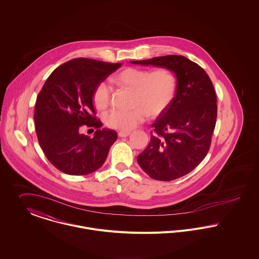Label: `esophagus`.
I'll return each mask as SVG.
<instances>
[{
  "instance_id": "1",
  "label": "esophagus",
  "mask_w": 259,
  "mask_h": 259,
  "mask_svg": "<svg viewBox=\"0 0 259 259\" xmlns=\"http://www.w3.org/2000/svg\"><path fill=\"white\" fill-rule=\"evenodd\" d=\"M129 135H130V132H129V131H119V132H118V136L121 137V138L127 137V136H129Z\"/></svg>"
}]
</instances>
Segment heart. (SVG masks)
Segmentation results:
<instances>
[{
  "label": "heart",
  "mask_w": 259,
  "mask_h": 259,
  "mask_svg": "<svg viewBox=\"0 0 259 259\" xmlns=\"http://www.w3.org/2000/svg\"><path fill=\"white\" fill-rule=\"evenodd\" d=\"M117 85L133 89L132 109H112L105 113V124L113 129L130 131L150 115H159L172 102L177 89V80L166 68L148 71L142 68L127 67L113 77ZM110 88L100 82L93 92V104L98 110L105 109L110 101Z\"/></svg>",
  "instance_id": "heart-1"
}]
</instances>
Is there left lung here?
Here are the masks:
<instances>
[{
	"mask_svg": "<svg viewBox=\"0 0 259 259\" xmlns=\"http://www.w3.org/2000/svg\"><path fill=\"white\" fill-rule=\"evenodd\" d=\"M130 62L163 67L176 75V95L152 124L150 143L137 162L154 180L181 178L192 172L208 152L218 112L212 82L199 64L182 56Z\"/></svg>",
	"mask_w": 259,
	"mask_h": 259,
	"instance_id": "8db88e82",
	"label": "left lung"
}]
</instances>
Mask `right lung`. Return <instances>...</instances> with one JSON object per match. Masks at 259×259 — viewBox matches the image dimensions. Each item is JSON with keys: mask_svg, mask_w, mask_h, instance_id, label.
<instances>
[{"mask_svg": "<svg viewBox=\"0 0 259 259\" xmlns=\"http://www.w3.org/2000/svg\"><path fill=\"white\" fill-rule=\"evenodd\" d=\"M121 66L89 58H74L56 68L37 95L34 124L38 143L48 160L67 175H88L105 162L117 140L116 131L95 118V87ZM97 129L93 139L80 126Z\"/></svg>", "mask_w": 259, "mask_h": 259, "instance_id": "right-lung-1", "label": "right lung"}]
</instances>
